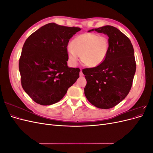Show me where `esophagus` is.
Masks as SVG:
<instances>
[{
	"label": "esophagus",
	"mask_w": 153,
	"mask_h": 153,
	"mask_svg": "<svg viewBox=\"0 0 153 153\" xmlns=\"http://www.w3.org/2000/svg\"><path fill=\"white\" fill-rule=\"evenodd\" d=\"M83 76H84V74H83L82 71L81 70V71H80V77H82Z\"/></svg>",
	"instance_id": "obj_1"
}]
</instances>
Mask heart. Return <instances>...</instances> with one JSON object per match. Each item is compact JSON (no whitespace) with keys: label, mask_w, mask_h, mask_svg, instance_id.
Segmentation results:
<instances>
[{"label":"heart","mask_w":153,"mask_h":153,"mask_svg":"<svg viewBox=\"0 0 153 153\" xmlns=\"http://www.w3.org/2000/svg\"><path fill=\"white\" fill-rule=\"evenodd\" d=\"M68 50L69 62L75 65L78 55L84 65L94 68L102 63L109 50V41L104 36L91 32H85L74 38Z\"/></svg>","instance_id":"1"}]
</instances>
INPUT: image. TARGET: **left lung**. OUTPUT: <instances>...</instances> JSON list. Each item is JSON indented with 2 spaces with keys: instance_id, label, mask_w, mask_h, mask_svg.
Wrapping results in <instances>:
<instances>
[{
  "instance_id": "left-lung-1",
  "label": "left lung",
  "mask_w": 153,
  "mask_h": 153,
  "mask_svg": "<svg viewBox=\"0 0 153 153\" xmlns=\"http://www.w3.org/2000/svg\"><path fill=\"white\" fill-rule=\"evenodd\" d=\"M108 36L109 50L99 66L82 69L87 84L84 93L96 107L108 109L122 101L130 91L136 71L134 50L130 40L110 25L92 29Z\"/></svg>"
}]
</instances>
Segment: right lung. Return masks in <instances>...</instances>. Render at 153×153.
Segmentation results:
<instances>
[{
	"instance_id": "1",
	"label": "right lung",
	"mask_w": 153,
	"mask_h": 153,
	"mask_svg": "<svg viewBox=\"0 0 153 153\" xmlns=\"http://www.w3.org/2000/svg\"><path fill=\"white\" fill-rule=\"evenodd\" d=\"M79 27L50 23L25 41L19 60L23 89L41 105L57 103L79 78V68L67 65V47Z\"/></svg>"
}]
</instances>
